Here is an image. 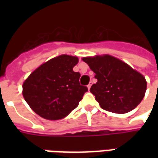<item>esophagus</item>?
Segmentation results:
<instances>
[{"instance_id": "esophagus-1", "label": "esophagus", "mask_w": 158, "mask_h": 158, "mask_svg": "<svg viewBox=\"0 0 158 158\" xmlns=\"http://www.w3.org/2000/svg\"><path fill=\"white\" fill-rule=\"evenodd\" d=\"M91 85H92V81L91 82H89V84L87 85V87H88V89H90V87H91Z\"/></svg>"}]
</instances>
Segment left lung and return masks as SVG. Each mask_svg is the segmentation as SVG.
Returning <instances> with one entry per match:
<instances>
[{"mask_svg":"<svg viewBox=\"0 0 158 158\" xmlns=\"http://www.w3.org/2000/svg\"><path fill=\"white\" fill-rule=\"evenodd\" d=\"M82 60L96 73L97 82L92 85L90 92L102 109L126 113L142 101L146 90V79L127 63L109 55Z\"/></svg>","mask_w":158,"mask_h":158,"instance_id":"1","label":"left lung"}]
</instances>
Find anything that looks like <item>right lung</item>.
<instances>
[{
	"instance_id": "obj_1",
	"label": "right lung",
	"mask_w": 158,
	"mask_h": 158,
	"mask_svg": "<svg viewBox=\"0 0 158 158\" xmlns=\"http://www.w3.org/2000/svg\"><path fill=\"white\" fill-rule=\"evenodd\" d=\"M76 56L61 55L40 66L23 85V95L32 110L42 118L58 120L79 106L86 86L79 84L80 73L73 68Z\"/></svg>"
}]
</instances>
